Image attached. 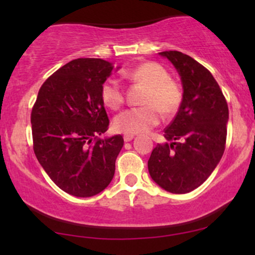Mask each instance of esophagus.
Listing matches in <instances>:
<instances>
[{"label": "esophagus", "instance_id": "obj_1", "mask_svg": "<svg viewBox=\"0 0 255 255\" xmlns=\"http://www.w3.org/2000/svg\"><path fill=\"white\" fill-rule=\"evenodd\" d=\"M133 137H134L133 134H125L124 140L126 142H128V141H131V140H133Z\"/></svg>", "mask_w": 255, "mask_h": 255}]
</instances>
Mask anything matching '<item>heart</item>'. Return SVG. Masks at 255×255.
<instances>
[{
	"mask_svg": "<svg viewBox=\"0 0 255 255\" xmlns=\"http://www.w3.org/2000/svg\"><path fill=\"white\" fill-rule=\"evenodd\" d=\"M124 78L146 86L141 103L144 107L130 108L122 111L114 120V126L126 134L145 133L160 121V114L171 116L182 103V90L171 80L164 67L156 62H145L122 73ZM101 98L105 107L118 110L125 102L121 84L108 79L101 86Z\"/></svg>",
	"mask_w": 255,
	"mask_h": 255,
	"instance_id": "b5f03b06",
	"label": "heart"
}]
</instances>
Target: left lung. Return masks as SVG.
<instances>
[{"mask_svg":"<svg viewBox=\"0 0 255 255\" xmlns=\"http://www.w3.org/2000/svg\"><path fill=\"white\" fill-rule=\"evenodd\" d=\"M176 68L183 87L182 103L164 129L147 162L152 180L165 191L184 194L198 188L221 160L227 141L229 109L212 74L180 51H163Z\"/></svg>","mask_w":255,"mask_h":255,"instance_id":"obj_1","label":"left lung"}]
</instances>
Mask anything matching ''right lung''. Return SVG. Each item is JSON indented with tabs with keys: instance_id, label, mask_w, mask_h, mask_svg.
<instances>
[{
	"instance_id": "add662e5",
	"label": "right lung",
	"mask_w": 255,
	"mask_h": 255,
	"mask_svg": "<svg viewBox=\"0 0 255 255\" xmlns=\"http://www.w3.org/2000/svg\"><path fill=\"white\" fill-rule=\"evenodd\" d=\"M114 66L77 58L50 75L32 108L33 151L49 177L74 197L104 191L115 174L122 135L99 137L109 127L101 86Z\"/></svg>"
}]
</instances>
